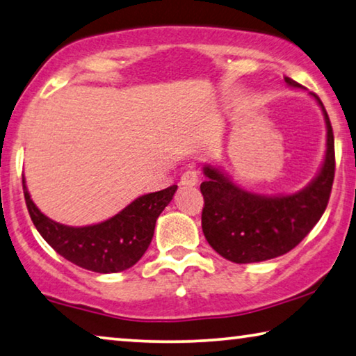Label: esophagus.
Here are the masks:
<instances>
[{"label": "esophagus", "mask_w": 356, "mask_h": 356, "mask_svg": "<svg viewBox=\"0 0 356 356\" xmlns=\"http://www.w3.org/2000/svg\"><path fill=\"white\" fill-rule=\"evenodd\" d=\"M198 180H200L198 171H196V169H187V171L182 174V177H180V184L193 187V185L198 184Z\"/></svg>", "instance_id": "1"}]
</instances>
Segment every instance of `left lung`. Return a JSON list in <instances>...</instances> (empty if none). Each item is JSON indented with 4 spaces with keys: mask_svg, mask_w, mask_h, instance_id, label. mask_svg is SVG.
I'll return each mask as SVG.
<instances>
[{
    "mask_svg": "<svg viewBox=\"0 0 356 356\" xmlns=\"http://www.w3.org/2000/svg\"><path fill=\"white\" fill-rule=\"evenodd\" d=\"M291 87L298 82L285 77ZM326 122V156L318 176L295 195L261 196L239 188L218 171L204 166L201 193L202 233L213 250L233 263H257L285 255L310 233L328 206L334 180V134L325 106L315 93Z\"/></svg>",
    "mask_w": 356,
    "mask_h": 356,
    "instance_id": "left-lung-1",
    "label": "left lung"
}]
</instances>
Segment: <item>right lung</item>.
<instances>
[{
    "label": "right lung",
    "instance_id": "obj_1",
    "mask_svg": "<svg viewBox=\"0 0 356 356\" xmlns=\"http://www.w3.org/2000/svg\"><path fill=\"white\" fill-rule=\"evenodd\" d=\"M22 184L28 212L47 244L76 266L101 274L120 273L139 261L154 238L156 218L177 190V185H171L139 196L106 222L74 228L44 216L30 198L25 177H22Z\"/></svg>",
    "mask_w": 356,
    "mask_h": 356
}]
</instances>
